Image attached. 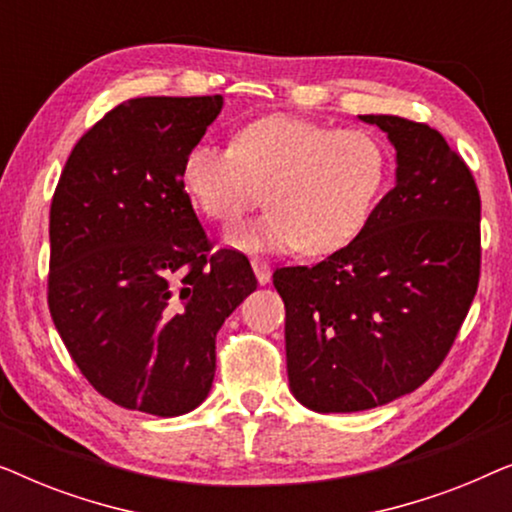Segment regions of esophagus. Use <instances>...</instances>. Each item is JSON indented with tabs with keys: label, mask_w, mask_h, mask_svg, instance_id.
I'll list each match as a JSON object with an SVG mask.
<instances>
[{
	"label": "esophagus",
	"mask_w": 512,
	"mask_h": 512,
	"mask_svg": "<svg viewBox=\"0 0 512 512\" xmlns=\"http://www.w3.org/2000/svg\"><path fill=\"white\" fill-rule=\"evenodd\" d=\"M251 268H254L258 282H261V284H268V282H270V268H268V263L261 261V258H251Z\"/></svg>",
	"instance_id": "1"
}]
</instances>
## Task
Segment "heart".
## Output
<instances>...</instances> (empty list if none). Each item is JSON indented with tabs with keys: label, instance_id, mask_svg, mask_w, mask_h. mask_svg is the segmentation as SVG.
<instances>
[{
	"label": "heart",
	"instance_id": "b5f03b06",
	"mask_svg": "<svg viewBox=\"0 0 512 512\" xmlns=\"http://www.w3.org/2000/svg\"><path fill=\"white\" fill-rule=\"evenodd\" d=\"M389 174V146L375 132L265 116L244 125L233 144H193L181 165V186L202 214L226 228L261 205L268 191L270 212L230 242L247 251L298 247L324 256L363 233Z\"/></svg>",
	"mask_w": 512,
	"mask_h": 512
}]
</instances>
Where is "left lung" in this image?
Listing matches in <instances>:
<instances>
[{
	"instance_id": "obj_1",
	"label": "left lung",
	"mask_w": 512,
	"mask_h": 512,
	"mask_svg": "<svg viewBox=\"0 0 512 512\" xmlns=\"http://www.w3.org/2000/svg\"><path fill=\"white\" fill-rule=\"evenodd\" d=\"M396 149V186L363 233L312 268H277L286 370L314 412H359L410 394L454 345L480 282V193L426 123L361 116Z\"/></svg>"
}]
</instances>
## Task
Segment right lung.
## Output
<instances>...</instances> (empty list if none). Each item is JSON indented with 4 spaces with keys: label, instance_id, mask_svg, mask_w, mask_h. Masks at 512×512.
Instances as JSON below:
<instances>
[{
    "label": "right lung",
    "instance_id": "add662e5",
    "mask_svg": "<svg viewBox=\"0 0 512 512\" xmlns=\"http://www.w3.org/2000/svg\"><path fill=\"white\" fill-rule=\"evenodd\" d=\"M221 95L135 97L69 153L51 202L48 310L111 403L177 417L205 401L216 333L256 291L249 258L212 249L181 186Z\"/></svg>",
    "mask_w": 512,
    "mask_h": 512
}]
</instances>
